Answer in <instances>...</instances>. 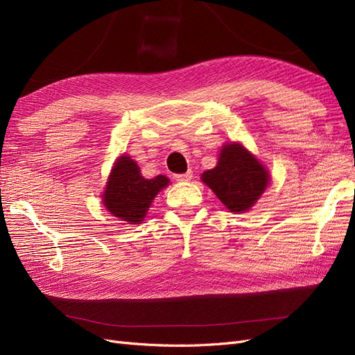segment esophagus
Listing matches in <instances>:
<instances>
[{"instance_id":"obj_1","label":"esophagus","mask_w":355,"mask_h":355,"mask_svg":"<svg viewBox=\"0 0 355 355\" xmlns=\"http://www.w3.org/2000/svg\"><path fill=\"white\" fill-rule=\"evenodd\" d=\"M175 179L176 180H180V182H188L192 179V171L188 170L187 173H180V175H175Z\"/></svg>"}]
</instances>
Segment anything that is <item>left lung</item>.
I'll return each mask as SVG.
<instances>
[{"instance_id": "8db88e82", "label": "left lung", "mask_w": 355, "mask_h": 355, "mask_svg": "<svg viewBox=\"0 0 355 355\" xmlns=\"http://www.w3.org/2000/svg\"><path fill=\"white\" fill-rule=\"evenodd\" d=\"M201 180L230 211L243 213L263 194L270 175L243 145L231 142L220 149L218 166L204 171Z\"/></svg>"}]
</instances>
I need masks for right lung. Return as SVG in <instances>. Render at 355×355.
<instances>
[{
  "mask_svg": "<svg viewBox=\"0 0 355 355\" xmlns=\"http://www.w3.org/2000/svg\"><path fill=\"white\" fill-rule=\"evenodd\" d=\"M168 178L158 175L145 179L136 161L121 155L115 161L103 192V204L114 216L132 225L141 223L158 192L168 185Z\"/></svg>",
  "mask_w": 355,
  "mask_h": 355,
  "instance_id": "obj_1",
  "label": "right lung"
}]
</instances>
